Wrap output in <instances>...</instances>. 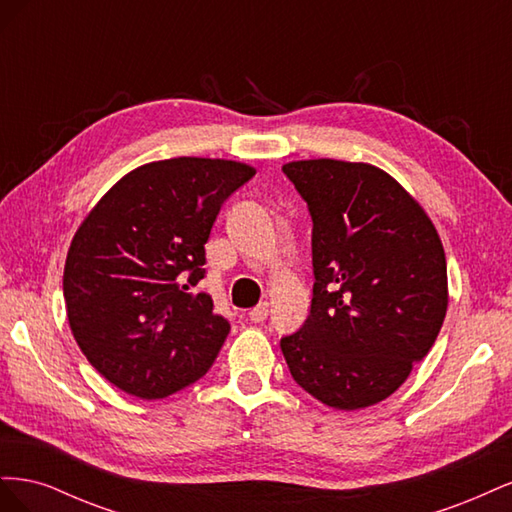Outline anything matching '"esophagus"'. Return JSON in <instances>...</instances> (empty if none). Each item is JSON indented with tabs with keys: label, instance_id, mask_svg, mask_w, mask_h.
<instances>
[{
	"label": "esophagus",
	"instance_id": "obj_1",
	"mask_svg": "<svg viewBox=\"0 0 512 512\" xmlns=\"http://www.w3.org/2000/svg\"><path fill=\"white\" fill-rule=\"evenodd\" d=\"M269 316V303H258L254 309H250L252 322H265Z\"/></svg>",
	"mask_w": 512,
	"mask_h": 512
}]
</instances>
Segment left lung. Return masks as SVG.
<instances>
[{
    "mask_svg": "<svg viewBox=\"0 0 512 512\" xmlns=\"http://www.w3.org/2000/svg\"><path fill=\"white\" fill-rule=\"evenodd\" d=\"M282 170L312 215L316 277L305 324L280 342L284 359L322 404L369 408L406 382L442 329L438 230L382 168L320 158Z\"/></svg>",
    "mask_w": 512,
    "mask_h": 512,
    "instance_id": "8db88e82",
    "label": "left lung"
}]
</instances>
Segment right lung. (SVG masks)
Instances as JSON below:
<instances>
[{"mask_svg":"<svg viewBox=\"0 0 512 512\" xmlns=\"http://www.w3.org/2000/svg\"><path fill=\"white\" fill-rule=\"evenodd\" d=\"M254 175L232 160L149 162L121 177L76 230L64 267L68 322L117 389L162 399L213 365L230 324L207 292L185 290L205 277V243L224 200Z\"/></svg>","mask_w":512,"mask_h":512,"instance_id":"add662e5","label":"right lung"}]
</instances>
